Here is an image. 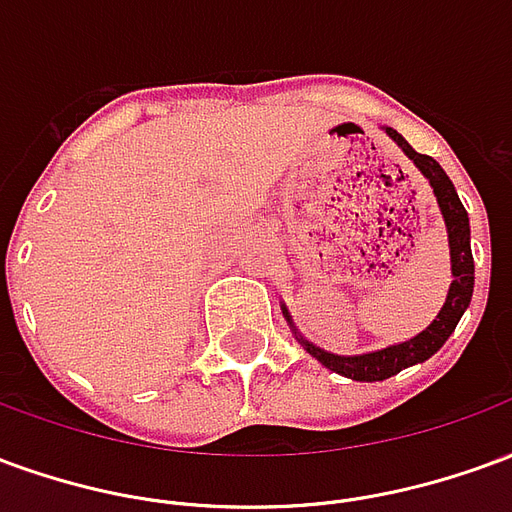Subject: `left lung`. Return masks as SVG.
Segmentation results:
<instances>
[{"label": "left lung", "mask_w": 512, "mask_h": 512, "mask_svg": "<svg viewBox=\"0 0 512 512\" xmlns=\"http://www.w3.org/2000/svg\"><path fill=\"white\" fill-rule=\"evenodd\" d=\"M386 134L392 136L397 145L403 147V153L417 164L419 172H422V175L430 180V186H433V194H436L441 213H444V222H447V233H450L452 285L450 293H447V301H444V307L439 310V315L433 318V323H430L428 329H422L417 337L406 340V343L389 345L384 351H373V354L362 356H334L301 340L304 348H307L323 367H329V370H334V373H340V376L345 378H354V381H384V378L400 373L403 367L425 362L428 356L436 354L441 345L447 343V337L455 332V326L461 321L463 310H466L469 301H472L474 288V257L472 246H469V213L463 208V202L458 200V191L452 186V180L447 178V172L439 167L436 158L417 153L403 136L397 134L395 128H386ZM285 315H288V310H285Z\"/></svg>", "instance_id": "8db88e82"}]
</instances>
